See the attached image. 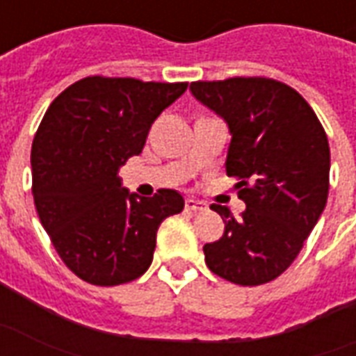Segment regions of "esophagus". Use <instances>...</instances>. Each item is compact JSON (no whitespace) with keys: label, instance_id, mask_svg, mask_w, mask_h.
Segmentation results:
<instances>
[{"label":"esophagus","instance_id":"obj_1","mask_svg":"<svg viewBox=\"0 0 356 356\" xmlns=\"http://www.w3.org/2000/svg\"><path fill=\"white\" fill-rule=\"evenodd\" d=\"M186 209L195 210V212H201V210H207V204L203 201H195V199H188L186 201Z\"/></svg>","mask_w":356,"mask_h":356}]
</instances>
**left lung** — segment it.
I'll use <instances>...</instances> for the list:
<instances>
[{
	"instance_id": "1",
	"label": "left lung",
	"mask_w": 356,
	"mask_h": 356,
	"mask_svg": "<svg viewBox=\"0 0 356 356\" xmlns=\"http://www.w3.org/2000/svg\"><path fill=\"white\" fill-rule=\"evenodd\" d=\"M191 95L224 119L232 144L225 172L246 210L238 220L212 204L224 235L203 246L214 275L258 286L284 273L323 214L330 147L323 124L298 90L269 77L195 81Z\"/></svg>"
}]
</instances>
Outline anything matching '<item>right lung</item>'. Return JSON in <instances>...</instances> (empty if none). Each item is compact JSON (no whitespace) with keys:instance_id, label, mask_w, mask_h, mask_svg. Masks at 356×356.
Segmentation results:
<instances>
[{"instance_id":"1","label":"right lung","mask_w":356,"mask_h":356,"mask_svg":"<svg viewBox=\"0 0 356 356\" xmlns=\"http://www.w3.org/2000/svg\"><path fill=\"white\" fill-rule=\"evenodd\" d=\"M186 89L92 75L45 111L32 144L33 203L62 261L83 281L115 286L138 279L152 266L161 222L184 210L175 189L129 193L119 167L142 153L153 121Z\"/></svg>"}]
</instances>
